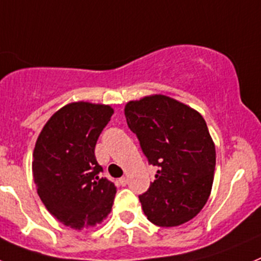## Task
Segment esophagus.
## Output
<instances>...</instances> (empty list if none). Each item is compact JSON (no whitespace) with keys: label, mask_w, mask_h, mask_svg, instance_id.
Returning a JSON list of instances; mask_svg holds the SVG:
<instances>
[{"label":"esophagus","mask_w":261,"mask_h":261,"mask_svg":"<svg viewBox=\"0 0 261 261\" xmlns=\"http://www.w3.org/2000/svg\"><path fill=\"white\" fill-rule=\"evenodd\" d=\"M119 185H120V186H126V185H128V178H126V177H121L120 179H119Z\"/></svg>","instance_id":"34e87169"}]
</instances>
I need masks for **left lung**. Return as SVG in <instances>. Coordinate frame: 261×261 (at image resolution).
I'll return each instance as SVG.
<instances>
[{"label":"left lung","mask_w":261,"mask_h":261,"mask_svg":"<svg viewBox=\"0 0 261 261\" xmlns=\"http://www.w3.org/2000/svg\"><path fill=\"white\" fill-rule=\"evenodd\" d=\"M126 124L140 141L156 179L140 195L145 215L159 227H177L201 212L215 170V146L206 121L190 106L164 95L129 101Z\"/></svg>","instance_id":"left-lung-1"}]
</instances>
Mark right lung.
I'll return each instance as SVG.
<instances>
[{"instance_id": "right-lung-1", "label": "right lung", "mask_w": 261, "mask_h": 261, "mask_svg": "<svg viewBox=\"0 0 261 261\" xmlns=\"http://www.w3.org/2000/svg\"><path fill=\"white\" fill-rule=\"evenodd\" d=\"M113 114L109 105L68 103L37 138L32 163L37 192L46 209L68 227H93L111 212L116 187L100 177L95 147Z\"/></svg>"}]
</instances>
